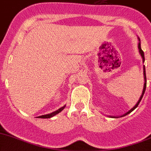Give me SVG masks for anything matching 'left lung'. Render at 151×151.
Returning <instances> with one entry per match:
<instances>
[{"label": "left lung", "instance_id": "1", "mask_svg": "<svg viewBox=\"0 0 151 151\" xmlns=\"http://www.w3.org/2000/svg\"><path fill=\"white\" fill-rule=\"evenodd\" d=\"M138 40H139V43H138V51H139V53L140 55H141V56L142 57V61H143V62H145V54H144V52L143 50H142V47H141V41H140V39L139 37H138ZM143 70H144V79H145V83H144V88H143V91H142V96H141V97L139 98V99H138V102L136 103V104H135L134 107H133L132 108H131V109L129 110V111H127L126 113H125L124 114L121 115V116H109L110 117H113V118H118V117H122V116H126V115L129 114H130V113L132 112V111H134V110L135 109V108L138 107V105L139 104L140 101H141V100L142 99V97H143L144 94H145V89H146V86H147V78H146V72H145V66L144 65L143 66Z\"/></svg>", "mask_w": 151, "mask_h": 151}]
</instances>
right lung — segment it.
Segmentation results:
<instances>
[{"label": "right lung", "instance_id": "obj_1", "mask_svg": "<svg viewBox=\"0 0 151 151\" xmlns=\"http://www.w3.org/2000/svg\"><path fill=\"white\" fill-rule=\"evenodd\" d=\"M65 106L66 105H64L63 107H62L61 108H59V109H58L57 111H54V112H52V113H50V114H45V115H42V116H38L39 118H43V119H47V118H51L53 116H55V115L58 114L59 112H61V111H62V110L64 109V108H65Z\"/></svg>", "mask_w": 151, "mask_h": 151}]
</instances>
